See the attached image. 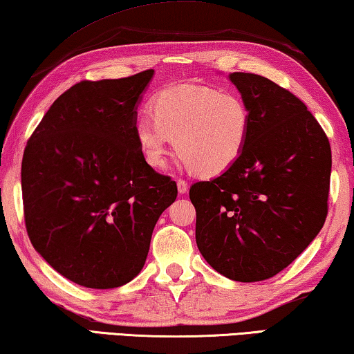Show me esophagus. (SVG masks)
<instances>
[{"label":"esophagus","instance_id":"1","mask_svg":"<svg viewBox=\"0 0 354 354\" xmlns=\"http://www.w3.org/2000/svg\"><path fill=\"white\" fill-rule=\"evenodd\" d=\"M176 184H178V192L179 194H186L187 192V183L184 181V179H178Z\"/></svg>","mask_w":354,"mask_h":354}]
</instances>
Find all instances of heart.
<instances>
[{"label": "heart", "mask_w": 354, "mask_h": 354, "mask_svg": "<svg viewBox=\"0 0 354 354\" xmlns=\"http://www.w3.org/2000/svg\"><path fill=\"white\" fill-rule=\"evenodd\" d=\"M151 115L135 122L133 133L147 165H167L171 141L195 175H223L243 154L251 130V113L236 92L213 87L178 86L151 100Z\"/></svg>", "instance_id": "b5f03b06"}]
</instances>
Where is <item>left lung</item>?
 I'll list each match as a JSON object with an SVG mask.
<instances>
[{
	"label": "left lung",
	"instance_id": "8db88e82",
	"mask_svg": "<svg viewBox=\"0 0 354 354\" xmlns=\"http://www.w3.org/2000/svg\"><path fill=\"white\" fill-rule=\"evenodd\" d=\"M250 106L243 154L223 175L189 191L195 240L221 275L252 283L275 277L319 234L328 216L332 154L304 102L270 79L230 73Z\"/></svg>",
	"mask_w": 354,
	"mask_h": 354
}]
</instances>
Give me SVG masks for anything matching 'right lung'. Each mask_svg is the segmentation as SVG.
<instances>
[{
    "instance_id": "right-lung-1",
    "label": "right lung",
    "mask_w": 354,
    "mask_h": 354,
    "mask_svg": "<svg viewBox=\"0 0 354 354\" xmlns=\"http://www.w3.org/2000/svg\"><path fill=\"white\" fill-rule=\"evenodd\" d=\"M154 70L81 81L55 100L22 159L31 245L73 283L113 289L143 268L176 183L147 165L136 145V104Z\"/></svg>"
}]
</instances>
